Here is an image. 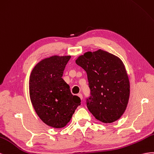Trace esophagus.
I'll list each match as a JSON object with an SVG mask.
<instances>
[{"label":"esophagus","instance_id":"obj_1","mask_svg":"<svg viewBox=\"0 0 154 154\" xmlns=\"http://www.w3.org/2000/svg\"><path fill=\"white\" fill-rule=\"evenodd\" d=\"M77 95H78L79 97L81 99H82V94H81V93H80V94H78Z\"/></svg>","mask_w":154,"mask_h":154}]
</instances>
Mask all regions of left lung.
I'll use <instances>...</instances> for the list:
<instances>
[{
	"instance_id": "left-lung-1",
	"label": "left lung",
	"mask_w": 154,
	"mask_h": 154,
	"mask_svg": "<svg viewBox=\"0 0 154 154\" xmlns=\"http://www.w3.org/2000/svg\"><path fill=\"white\" fill-rule=\"evenodd\" d=\"M84 69L90 89L86 106L97 119L111 123L122 116L130 97V82L122 60L102 50L88 51L75 60Z\"/></svg>"
}]
</instances>
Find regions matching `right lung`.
<instances>
[{"label":"right lung","instance_id":"add662e5","mask_svg":"<svg viewBox=\"0 0 154 154\" xmlns=\"http://www.w3.org/2000/svg\"><path fill=\"white\" fill-rule=\"evenodd\" d=\"M71 56L54 55L40 61L29 78V96L38 116L47 125L63 128L71 120L81 99L73 95L62 78Z\"/></svg>","mask_w":154,"mask_h":154}]
</instances>
